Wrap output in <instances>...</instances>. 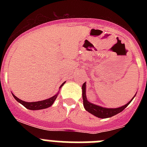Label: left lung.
Instances as JSON below:
<instances>
[{
    "label": "left lung",
    "mask_w": 147,
    "mask_h": 147,
    "mask_svg": "<svg viewBox=\"0 0 147 147\" xmlns=\"http://www.w3.org/2000/svg\"><path fill=\"white\" fill-rule=\"evenodd\" d=\"M82 89L83 105H84L85 109L90 113L93 114L95 116L101 118V119H107V118L112 117L113 115L123 111L129 105V103L132 102V100L134 98V97L136 96V95H135L134 97L128 103L126 104L125 105H123L122 107H118V108H106V107L98 106V105H94V104L88 102L86 97V84H85V82L82 85Z\"/></svg>",
    "instance_id": "1"
}]
</instances>
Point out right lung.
I'll return each instance as SVG.
<instances>
[{"mask_svg": "<svg viewBox=\"0 0 147 147\" xmlns=\"http://www.w3.org/2000/svg\"><path fill=\"white\" fill-rule=\"evenodd\" d=\"M65 82H63L61 85L60 88H62V86H63ZM57 93L56 95H54V96L51 97V98H47V99L45 100H42V101H39V102H24L23 100L21 99H19L18 97H16L15 95L12 93V96L13 97L15 98L17 102H18L19 103L21 104L22 105H23L26 108L28 109V110H42V109H45V108H48V107H51V105L54 104V101L56 100L57 97Z\"/></svg>", "mask_w": 147, "mask_h": 147, "instance_id": "1", "label": "right lung"}]
</instances>
